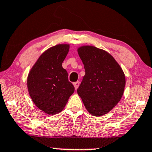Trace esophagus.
Returning a JSON list of instances; mask_svg holds the SVG:
<instances>
[{
	"instance_id": "1",
	"label": "esophagus",
	"mask_w": 152,
	"mask_h": 152,
	"mask_svg": "<svg viewBox=\"0 0 152 152\" xmlns=\"http://www.w3.org/2000/svg\"><path fill=\"white\" fill-rule=\"evenodd\" d=\"M79 85H80V82L79 81H76V82L74 83V88H75V89H76V90H77V88H78V86H79Z\"/></svg>"
}]
</instances>
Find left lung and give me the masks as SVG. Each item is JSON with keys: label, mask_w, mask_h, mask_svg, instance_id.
I'll list each match as a JSON object with an SVG mask.
<instances>
[{"label": "left lung", "mask_w": 152, "mask_h": 152, "mask_svg": "<svg viewBox=\"0 0 152 152\" xmlns=\"http://www.w3.org/2000/svg\"><path fill=\"white\" fill-rule=\"evenodd\" d=\"M78 53L86 74L77 93L90 114L103 116L121 99L126 86L124 73L114 57L104 50L83 45L78 48Z\"/></svg>", "instance_id": "1"}]
</instances>
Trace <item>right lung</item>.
<instances>
[{
	"mask_svg": "<svg viewBox=\"0 0 152 152\" xmlns=\"http://www.w3.org/2000/svg\"><path fill=\"white\" fill-rule=\"evenodd\" d=\"M69 50V44H58L42 54L27 78L28 93L36 106L48 114L62 111L74 87L68 80L62 62Z\"/></svg>",
	"mask_w": 152,
	"mask_h": 152,
	"instance_id": "1",
	"label": "right lung"
}]
</instances>
